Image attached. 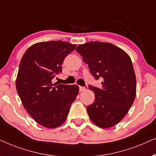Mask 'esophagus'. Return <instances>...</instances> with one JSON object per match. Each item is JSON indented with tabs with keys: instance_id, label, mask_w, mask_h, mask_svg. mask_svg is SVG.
Instances as JSON below:
<instances>
[{
	"instance_id": "34e87169",
	"label": "esophagus",
	"mask_w": 156,
	"mask_h": 156,
	"mask_svg": "<svg viewBox=\"0 0 156 156\" xmlns=\"http://www.w3.org/2000/svg\"><path fill=\"white\" fill-rule=\"evenodd\" d=\"M79 89H80V91H84L86 90V88H85V87H83V86H79Z\"/></svg>"
}]
</instances>
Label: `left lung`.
I'll return each mask as SVG.
<instances>
[{"label":"left lung","instance_id":"1","mask_svg":"<svg viewBox=\"0 0 156 156\" xmlns=\"http://www.w3.org/2000/svg\"><path fill=\"white\" fill-rule=\"evenodd\" d=\"M76 51L88 65L102 87L89 86L95 94L87 111L91 121L101 128L116 125L125 117L136 95V78L131 59L123 50L110 43L92 41L80 44Z\"/></svg>","mask_w":156,"mask_h":156}]
</instances>
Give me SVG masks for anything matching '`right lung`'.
Masks as SVG:
<instances>
[{"instance_id": "obj_1", "label": "right lung", "mask_w": 156, "mask_h": 156, "mask_svg": "<svg viewBox=\"0 0 156 156\" xmlns=\"http://www.w3.org/2000/svg\"><path fill=\"white\" fill-rule=\"evenodd\" d=\"M76 47L62 41L39 42L28 48L20 62L18 94L27 113L43 127L61 126L78 94L77 85L52 83L55 75L62 72L65 58Z\"/></svg>"}]
</instances>
